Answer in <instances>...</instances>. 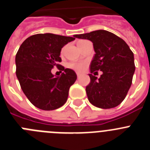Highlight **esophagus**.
<instances>
[{"label": "esophagus", "mask_w": 150, "mask_h": 150, "mask_svg": "<svg viewBox=\"0 0 150 150\" xmlns=\"http://www.w3.org/2000/svg\"><path fill=\"white\" fill-rule=\"evenodd\" d=\"M76 76H77V77L78 78H79V76H81V74H80V73H76Z\"/></svg>", "instance_id": "1"}]
</instances>
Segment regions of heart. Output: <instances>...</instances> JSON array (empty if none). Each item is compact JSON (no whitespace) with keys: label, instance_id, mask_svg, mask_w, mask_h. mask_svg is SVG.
<instances>
[{"label":"heart","instance_id":"b5f03b06","mask_svg":"<svg viewBox=\"0 0 150 150\" xmlns=\"http://www.w3.org/2000/svg\"><path fill=\"white\" fill-rule=\"evenodd\" d=\"M84 41L86 40H79L78 41L77 45L79 46V45L83 43ZM63 52V50L62 51V52ZM68 67L70 68L73 69L74 71H78V72H82L86 69V63L85 62H71V63L68 64Z\"/></svg>","mask_w":150,"mask_h":150}]
</instances>
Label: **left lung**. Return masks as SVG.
Here are the masks:
<instances>
[{
    "label": "left lung",
    "instance_id": "obj_1",
    "mask_svg": "<svg viewBox=\"0 0 150 150\" xmlns=\"http://www.w3.org/2000/svg\"><path fill=\"white\" fill-rule=\"evenodd\" d=\"M93 43L95 54L90 64V83L86 88L92 105L102 109L117 107L126 97L135 71L134 54L122 38L104 30L76 34ZM103 72L98 80L91 74Z\"/></svg>",
    "mask_w": 150,
    "mask_h": 150
}]
</instances>
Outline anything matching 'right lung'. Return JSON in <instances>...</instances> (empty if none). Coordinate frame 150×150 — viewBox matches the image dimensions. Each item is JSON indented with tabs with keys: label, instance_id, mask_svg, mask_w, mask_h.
Listing matches in <instances>:
<instances>
[{
	"label": "right lung",
	"instance_id": "1",
	"mask_svg": "<svg viewBox=\"0 0 150 150\" xmlns=\"http://www.w3.org/2000/svg\"><path fill=\"white\" fill-rule=\"evenodd\" d=\"M74 38L50 34H38L24 41L16 55V76L24 94L30 103L40 110L58 109L67 100L70 87L76 74L61 64L62 48ZM56 66L64 71L60 78L51 73Z\"/></svg>",
	"mask_w": 150,
	"mask_h": 150
}]
</instances>
